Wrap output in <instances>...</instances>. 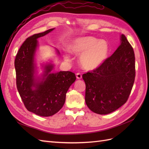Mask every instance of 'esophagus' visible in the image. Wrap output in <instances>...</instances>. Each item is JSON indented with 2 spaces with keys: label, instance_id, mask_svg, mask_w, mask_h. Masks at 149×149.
I'll use <instances>...</instances> for the list:
<instances>
[{
  "label": "esophagus",
  "instance_id": "esophagus-1",
  "mask_svg": "<svg viewBox=\"0 0 149 149\" xmlns=\"http://www.w3.org/2000/svg\"><path fill=\"white\" fill-rule=\"evenodd\" d=\"M76 75V78H77V79H80L82 78V74H81V73H77Z\"/></svg>",
  "mask_w": 149,
  "mask_h": 149
}]
</instances>
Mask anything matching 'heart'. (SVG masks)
I'll list each match as a JSON object with an SVG mask.
<instances>
[{"mask_svg": "<svg viewBox=\"0 0 149 149\" xmlns=\"http://www.w3.org/2000/svg\"><path fill=\"white\" fill-rule=\"evenodd\" d=\"M74 54L82 53L80 63L86 70H94L101 65L106 60L109 51L108 43L104 40L90 37H83L75 39L70 47ZM66 59L69 57L66 56Z\"/></svg>", "mask_w": 149, "mask_h": 149, "instance_id": "obj_1", "label": "heart"}]
</instances>
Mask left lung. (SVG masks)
I'll use <instances>...</instances> for the list:
<instances>
[{
  "label": "left lung",
  "instance_id": "left-lung-1",
  "mask_svg": "<svg viewBox=\"0 0 149 149\" xmlns=\"http://www.w3.org/2000/svg\"><path fill=\"white\" fill-rule=\"evenodd\" d=\"M120 40V45L101 65L83 74L86 103L96 114H107L119 109L127 102L133 87L134 52L124 35Z\"/></svg>",
  "mask_w": 149,
  "mask_h": 149
}]
</instances>
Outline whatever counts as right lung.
Listing matches in <instances>:
<instances>
[{
  "mask_svg": "<svg viewBox=\"0 0 149 149\" xmlns=\"http://www.w3.org/2000/svg\"><path fill=\"white\" fill-rule=\"evenodd\" d=\"M53 29L26 38L18 51L14 62L17 88L24 106L29 111L43 117L53 116L61 109L68 90L76 80L75 74L71 71L49 73L53 66L48 65L44 74L47 78H43L44 81L41 83L36 82L33 61L37 39ZM33 87L36 89L33 90Z\"/></svg>",
  "mask_w": 149,
  "mask_h": 149,
  "instance_id": "right-lung-1",
  "label": "right lung"
}]
</instances>
